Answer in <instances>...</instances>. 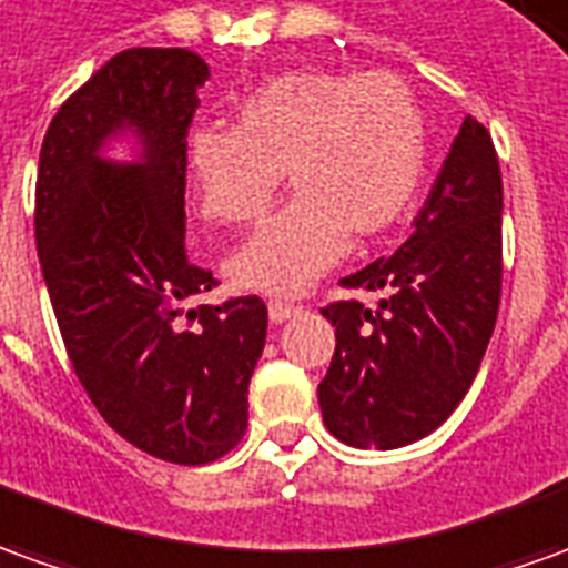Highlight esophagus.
I'll use <instances>...</instances> for the list:
<instances>
[{
  "label": "esophagus",
  "mask_w": 568,
  "mask_h": 568,
  "mask_svg": "<svg viewBox=\"0 0 568 568\" xmlns=\"http://www.w3.org/2000/svg\"><path fill=\"white\" fill-rule=\"evenodd\" d=\"M293 312H300V306H296V303H287V300H272V303H268V318L275 324L287 322Z\"/></svg>",
  "instance_id": "1"
}]
</instances>
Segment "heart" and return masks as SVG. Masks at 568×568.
<instances>
[{"instance_id": "1", "label": "heart", "mask_w": 568, "mask_h": 568, "mask_svg": "<svg viewBox=\"0 0 568 568\" xmlns=\"http://www.w3.org/2000/svg\"><path fill=\"white\" fill-rule=\"evenodd\" d=\"M429 135L420 101L393 73L296 70L234 108V129L187 135L185 170L203 219L246 225L284 182L293 201L234 250L244 291L287 296L327 272L346 244L386 232L424 182Z\"/></svg>"}]
</instances>
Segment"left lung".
I'll list each match as a JSON object with an SVG mask.
<instances>
[{"label": "left lung", "mask_w": 568, "mask_h": 568, "mask_svg": "<svg viewBox=\"0 0 568 568\" xmlns=\"http://www.w3.org/2000/svg\"><path fill=\"white\" fill-rule=\"evenodd\" d=\"M500 210L498 151L467 116L408 237L339 281L377 303L322 308L336 349L318 402L336 439L402 448L445 424L467 396L498 322Z\"/></svg>", "instance_id": "obj_1"}]
</instances>
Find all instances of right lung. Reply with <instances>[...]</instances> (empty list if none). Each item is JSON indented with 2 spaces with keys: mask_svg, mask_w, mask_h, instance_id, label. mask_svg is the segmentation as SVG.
I'll return each instance as SVG.
<instances>
[{
  "mask_svg": "<svg viewBox=\"0 0 568 568\" xmlns=\"http://www.w3.org/2000/svg\"><path fill=\"white\" fill-rule=\"evenodd\" d=\"M210 77L187 49L113 54L58 108L37 175V250L85 396L144 455L201 467L246 429L265 346L260 296L185 306L216 287L185 250V142ZM132 128L139 164L100 158Z\"/></svg>",
  "mask_w": 568,
  "mask_h": 568,
  "instance_id": "add662e5",
  "label": "right lung"
}]
</instances>
